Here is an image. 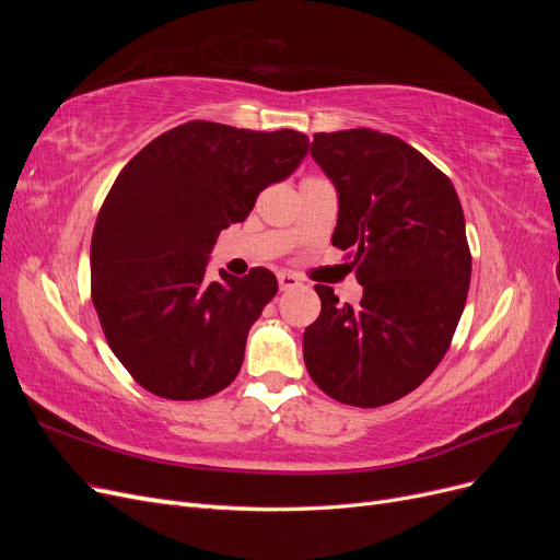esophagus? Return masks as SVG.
<instances>
[{"label":"esophagus","mask_w":560,"mask_h":560,"mask_svg":"<svg viewBox=\"0 0 560 560\" xmlns=\"http://www.w3.org/2000/svg\"><path fill=\"white\" fill-rule=\"evenodd\" d=\"M278 284H280L282 292H287V290H294V287H299L301 280L294 273H287V270H280V273H278Z\"/></svg>","instance_id":"34e87169"}]
</instances>
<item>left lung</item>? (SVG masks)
I'll list each match as a JSON object with an SVG mask.
<instances>
[{"label":"left lung","mask_w":560,"mask_h":560,"mask_svg":"<svg viewBox=\"0 0 560 560\" xmlns=\"http://www.w3.org/2000/svg\"><path fill=\"white\" fill-rule=\"evenodd\" d=\"M311 156L338 191L331 245L350 249L364 294L352 308L315 284L322 311L303 331V360L322 393L374 409L413 393L453 341L471 276L463 206L395 135L315 132Z\"/></svg>","instance_id":"left-lung-1"}]
</instances>
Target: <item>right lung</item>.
Wrapping results in <instances>:
<instances>
[{
	"label": "right lung",
	"mask_w": 560,
	"mask_h": 560,
	"mask_svg": "<svg viewBox=\"0 0 560 560\" xmlns=\"http://www.w3.org/2000/svg\"><path fill=\"white\" fill-rule=\"evenodd\" d=\"M306 154L296 130L189 121L118 173L91 241V296L112 352L151 395L206 399L238 376L278 280L261 266L208 280L210 249Z\"/></svg>",
	"instance_id": "add662e5"
}]
</instances>
